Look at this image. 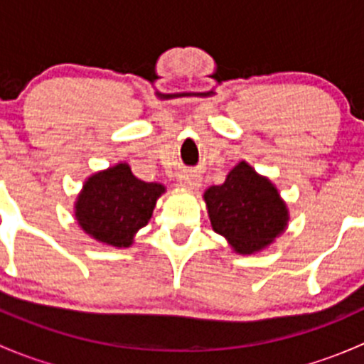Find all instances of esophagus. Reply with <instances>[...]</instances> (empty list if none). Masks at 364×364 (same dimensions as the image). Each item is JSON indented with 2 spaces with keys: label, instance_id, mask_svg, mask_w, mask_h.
Here are the masks:
<instances>
[{
  "label": "esophagus",
  "instance_id": "esophagus-1",
  "mask_svg": "<svg viewBox=\"0 0 364 364\" xmlns=\"http://www.w3.org/2000/svg\"><path fill=\"white\" fill-rule=\"evenodd\" d=\"M178 185L181 188L197 190L200 186V176L196 174V172H183L178 178Z\"/></svg>",
  "mask_w": 364,
  "mask_h": 364
}]
</instances>
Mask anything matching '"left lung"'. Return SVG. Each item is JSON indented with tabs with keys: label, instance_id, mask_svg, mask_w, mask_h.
I'll use <instances>...</instances> for the list:
<instances>
[{
	"label": "left lung",
	"instance_id": "1",
	"mask_svg": "<svg viewBox=\"0 0 364 364\" xmlns=\"http://www.w3.org/2000/svg\"><path fill=\"white\" fill-rule=\"evenodd\" d=\"M203 197L213 230L241 255L264 250L287 229L289 208L278 188L245 160Z\"/></svg>",
	"mask_w": 364,
	"mask_h": 364
}]
</instances>
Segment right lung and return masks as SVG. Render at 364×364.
I'll list each match as a JSON object with an SVG mask.
<instances>
[{"label":"right lung","mask_w":364,"mask_h":364,"mask_svg":"<svg viewBox=\"0 0 364 364\" xmlns=\"http://www.w3.org/2000/svg\"><path fill=\"white\" fill-rule=\"evenodd\" d=\"M161 193L164 185L141 181L130 165L119 161L84 181L73 213L80 229L98 243L128 248L135 234L148 225Z\"/></svg>","instance_id":"add662e5"}]
</instances>
